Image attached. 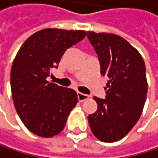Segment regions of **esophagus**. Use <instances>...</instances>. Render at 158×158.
Returning a JSON list of instances; mask_svg holds the SVG:
<instances>
[{
    "instance_id": "obj_1",
    "label": "esophagus",
    "mask_w": 158,
    "mask_h": 158,
    "mask_svg": "<svg viewBox=\"0 0 158 158\" xmlns=\"http://www.w3.org/2000/svg\"><path fill=\"white\" fill-rule=\"evenodd\" d=\"M77 96H78L79 101H81V102L89 98V95H88V94H83V93H80V92H78V93H77Z\"/></svg>"
}]
</instances>
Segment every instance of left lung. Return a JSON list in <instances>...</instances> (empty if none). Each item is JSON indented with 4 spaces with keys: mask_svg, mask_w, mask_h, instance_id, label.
I'll return each instance as SVG.
<instances>
[{
    "mask_svg": "<svg viewBox=\"0 0 158 158\" xmlns=\"http://www.w3.org/2000/svg\"><path fill=\"white\" fill-rule=\"evenodd\" d=\"M88 39L106 76V96H94L98 110L89 115L94 135L102 142L123 139L140 119L148 93L146 66L142 56L120 35L88 31Z\"/></svg>",
    "mask_w": 158,
    "mask_h": 158,
    "instance_id": "obj_1",
    "label": "left lung"
}]
</instances>
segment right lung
I'll return each instance as SVG.
<instances>
[{
	"label": "right lung",
	"mask_w": 158,
	"mask_h": 158,
	"mask_svg": "<svg viewBox=\"0 0 158 158\" xmlns=\"http://www.w3.org/2000/svg\"><path fill=\"white\" fill-rule=\"evenodd\" d=\"M85 31L44 29L31 35L18 51L10 72L13 103L31 133L48 138L59 134L76 106V92L46 80L64 53L83 40Z\"/></svg>",
	"instance_id": "1"
}]
</instances>
